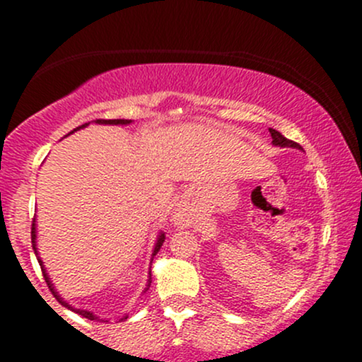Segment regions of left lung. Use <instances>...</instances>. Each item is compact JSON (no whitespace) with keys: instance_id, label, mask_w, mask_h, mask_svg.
Returning a JSON list of instances; mask_svg holds the SVG:
<instances>
[{"instance_id":"1","label":"left lung","mask_w":362,"mask_h":362,"mask_svg":"<svg viewBox=\"0 0 362 362\" xmlns=\"http://www.w3.org/2000/svg\"><path fill=\"white\" fill-rule=\"evenodd\" d=\"M268 130H270L272 144H274V146H281V148H294V150H303V148H301L300 144H298V143H294V141H291V139H286V137L282 136V134L279 132V130H275V129H268Z\"/></svg>"}]
</instances>
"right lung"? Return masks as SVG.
I'll return each instance as SVG.
<instances>
[{
  "mask_svg": "<svg viewBox=\"0 0 362 362\" xmlns=\"http://www.w3.org/2000/svg\"><path fill=\"white\" fill-rule=\"evenodd\" d=\"M88 124H90V122H88ZM88 124H83V125L76 127V129H73V130H71L69 134L76 132V130H80V129H85V127H87ZM95 124H99V125H129V124H132V120H95ZM69 134H68V136H69ZM163 240H165V233H163V232H160V233H158V237H156L155 247H153V255H151V262H153V256L156 255V252L160 251V247H162ZM31 242H33V251H35L36 258H38V263H40V267H42L43 277H45V281H47V286H48V289H50L52 294H54V296L57 298V301H59V303H61V305H64V307H66V308H69V310L76 312V314L83 315V317H87V319H90V320H95V319H99L98 315H94V312L81 310V308H74V307H71V305L68 303V301H64V298H61V294L57 293V289L54 288V284H52V281H50V277H48L47 270H45V264H43V262H42V258H40V255H38V247H36V219H35V221H33V228H31ZM150 286H151V267H150V274H148V282H146V288H144V291H143V293H146L148 289H150ZM124 319H127V315H124V317H122V320H124Z\"/></svg>",
  "mask_w": 362,
  "mask_h": 362,
  "instance_id": "obj_1",
  "label": "right lung"
}]
</instances>
